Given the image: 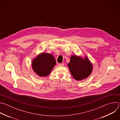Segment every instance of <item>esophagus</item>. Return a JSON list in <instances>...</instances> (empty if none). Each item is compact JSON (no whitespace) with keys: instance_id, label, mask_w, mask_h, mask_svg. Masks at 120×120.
Wrapping results in <instances>:
<instances>
[{"instance_id":"obj_1","label":"esophagus","mask_w":120,"mask_h":120,"mask_svg":"<svg viewBox=\"0 0 120 120\" xmlns=\"http://www.w3.org/2000/svg\"><path fill=\"white\" fill-rule=\"evenodd\" d=\"M58 65L59 66H63L64 65V64H58Z\"/></svg>"}]
</instances>
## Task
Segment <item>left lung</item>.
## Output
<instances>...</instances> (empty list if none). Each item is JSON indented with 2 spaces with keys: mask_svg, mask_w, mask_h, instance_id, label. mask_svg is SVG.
Instances as JSON below:
<instances>
[{
  "mask_svg": "<svg viewBox=\"0 0 120 120\" xmlns=\"http://www.w3.org/2000/svg\"><path fill=\"white\" fill-rule=\"evenodd\" d=\"M68 66L73 77L78 81L87 78L93 70L92 64L87 56L82 58L76 55L72 56Z\"/></svg>",
  "mask_w": 120,
  "mask_h": 120,
  "instance_id": "1",
  "label": "left lung"
}]
</instances>
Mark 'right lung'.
I'll return each mask as SVG.
<instances>
[{
  "label": "right lung",
  "instance_id": "obj_1",
  "mask_svg": "<svg viewBox=\"0 0 120 120\" xmlns=\"http://www.w3.org/2000/svg\"><path fill=\"white\" fill-rule=\"evenodd\" d=\"M56 64V61L53 55L43 53L33 60L32 67L38 76L45 77L50 73Z\"/></svg>",
  "mask_w": 120,
  "mask_h": 120
}]
</instances>
